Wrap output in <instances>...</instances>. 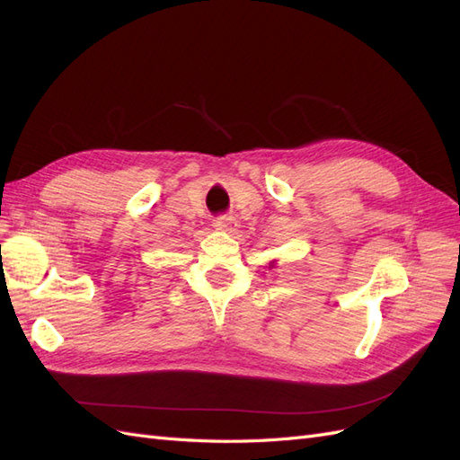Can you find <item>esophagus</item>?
Returning <instances> with one entry per match:
<instances>
[{"label": "esophagus", "instance_id": "obj_1", "mask_svg": "<svg viewBox=\"0 0 460 460\" xmlns=\"http://www.w3.org/2000/svg\"><path fill=\"white\" fill-rule=\"evenodd\" d=\"M213 225L217 230H222V232H232L235 228V218L230 217V215H220L213 220Z\"/></svg>", "mask_w": 460, "mask_h": 460}]
</instances>
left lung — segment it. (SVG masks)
Returning a JSON list of instances; mask_svg holds the SVG:
<instances>
[{
	"label": "left lung",
	"instance_id": "left-lung-1",
	"mask_svg": "<svg viewBox=\"0 0 460 460\" xmlns=\"http://www.w3.org/2000/svg\"><path fill=\"white\" fill-rule=\"evenodd\" d=\"M270 267H274V262H272V264H270Z\"/></svg>",
	"mask_w": 460,
	"mask_h": 460
}]
</instances>
